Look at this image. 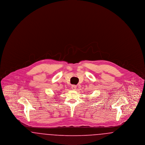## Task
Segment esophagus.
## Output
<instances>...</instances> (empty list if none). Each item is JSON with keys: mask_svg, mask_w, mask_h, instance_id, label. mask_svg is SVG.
I'll return each mask as SVG.
<instances>
[{"mask_svg": "<svg viewBox=\"0 0 145 145\" xmlns=\"http://www.w3.org/2000/svg\"><path fill=\"white\" fill-rule=\"evenodd\" d=\"M71 88H72V90H76V85H72Z\"/></svg>", "mask_w": 145, "mask_h": 145, "instance_id": "obj_1", "label": "esophagus"}]
</instances>
